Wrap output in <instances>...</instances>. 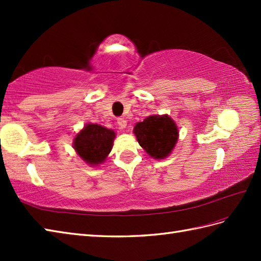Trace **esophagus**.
I'll use <instances>...</instances> for the list:
<instances>
[{
	"label": "esophagus",
	"instance_id": "1",
	"mask_svg": "<svg viewBox=\"0 0 261 261\" xmlns=\"http://www.w3.org/2000/svg\"><path fill=\"white\" fill-rule=\"evenodd\" d=\"M116 123H118V125H119V129L123 130L126 126V120L124 118H118V120H116Z\"/></svg>",
	"mask_w": 261,
	"mask_h": 261
}]
</instances>
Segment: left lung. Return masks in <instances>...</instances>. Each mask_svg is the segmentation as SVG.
<instances>
[{"mask_svg":"<svg viewBox=\"0 0 261 261\" xmlns=\"http://www.w3.org/2000/svg\"><path fill=\"white\" fill-rule=\"evenodd\" d=\"M139 145L156 159L167 157L178 138V130L168 115H151L135 126Z\"/></svg>","mask_w":261,"mask_h":261,"instance_id":"left-lung-1","label":"left lung"}]
</instances>
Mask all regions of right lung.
<instances>
[{
    "instance_id": "1",
    "label": "right lung",
    "mask_w": 261,
    "mask_h": 261,
    "mask_svg": "<svg viewBox=\"0 0 261 261\" xmlns=\"http://www.w3.org/2000/svg\"><path fill=\"white\" fill-rule=\"evenodd\" d=\"M115 134L98 124H86L74 139V148L80 157L88 165L104 162L112 149Z\"/></svg>"
}]
</instances>
